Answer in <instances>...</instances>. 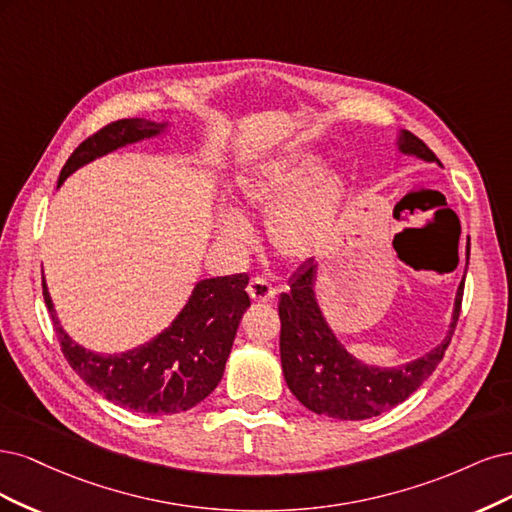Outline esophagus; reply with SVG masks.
I'll return each mask as SVG.
<instances>
[{"instance_id":"1","label":"esophagus","mask_w":512,"mask_h":512,"mask_svg":"<svg viewBox=\"0 0 512 512\" xmlns=\"http://www.w3.org/2000/svg\"><path fill=\"white\" fill-rule=\"evenodd\" d=\"M246 291H249L253 302H261V304H268L276 298V289L263 278H253L249 287H246Z\"/></svg>"}]
</instances>
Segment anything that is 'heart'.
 Returning <instances> with one entry per match:
<instances>
[{
    "label": "heart",
    "mask_w": 512,
    "mask_h": 512,
    "mask_svg": "<svg viewBox=\"0 0 512 512\" xmlns=\"http://www.w3.org/2000/svg\"><path fill=\"white\" fill-rule=\"evenodd\" d=\"M244 206L268 217V238L287 259H308L327 242L344 197V180L321 172L315 157L272 163L238 180ZM219 240L242 251L253 240L251 225L227 212L219 221Z\"/></svg>",
    "instance_id": "heart-1"
}]
</instances>
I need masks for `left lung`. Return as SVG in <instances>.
I'll list each match as a JSON object with an SVG mask.
<instances>
[{"instance_id":"8db88e82","label":"left lung","mask_w":512,"mask_h":512,"mask_svg":"<svg viewBox=\"0 0 512 512\" xmlns=\"http://www.w3.org/2000/svg\"><path fill=\"white\" fill-rule=\"evenodd\" d=\"M400 151L425 161L436 155L410 131H400ZM470 257V249L466 251ZM317 263L308 259L291 276V289L280 295V364L291 393L317 415L361 421L381 415L415 393L430 376L451 342L459 319L464 280L455 295L453 321L447 338L423 357L398 368L366 366L338 342L315 298Z\"/></svg>"}]
</instances>
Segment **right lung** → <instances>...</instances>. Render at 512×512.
Returning <instances> with one entry per match:
<instances>
[{"mask_svg": "<svg viewBox=\"0 0 512 512\" xmlns=\"http://www.w3.org/2000/svg\"><path fill=\"white\" fill-rule=\"evenodd\" d=\"M166 127L168 123L146 119H121L102 127L65 161L57 187L85 163L159 136ZM246 285V274L200 280L170 327L138 349L114 355L93 353L74 342L59 325L44 278L42 293L61 351L82 381L117 406L144 415H174L200 404L219 385L240 319L251 306Z\"/></svg>", "mask_w": 512, "mask_h": 512, "instance_id": "1", "label": "right lung"}]
</instances>
